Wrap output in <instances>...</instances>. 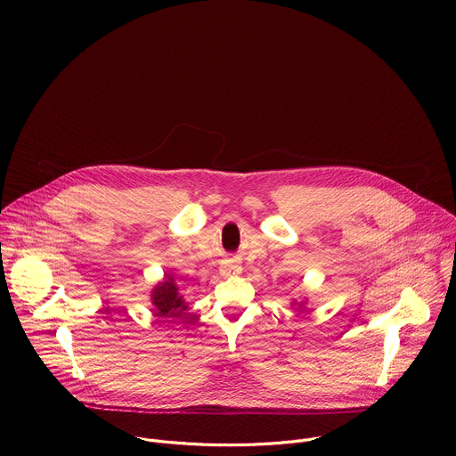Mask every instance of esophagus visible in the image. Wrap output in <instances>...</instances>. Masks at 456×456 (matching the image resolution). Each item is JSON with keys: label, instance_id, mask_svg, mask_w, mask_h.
Returning a JSON list of instances; mask_svg holds the SVG:
<instances>
[{"label": "esophagus", "instance_id": "34e87169", "mask_svg": "<svg viewBox=\"0 0 456 456\" xmlns=\"http://www.w3.org/2000/svg\"><path fill=\"white\" fill-rule=\"evenodd\" d=\"M222 273H224V274H238V273H240V267H238V265H225V267L222 269Z\"/></svg>", "mask_w": 456, "mask_h": 456}]
</instances>
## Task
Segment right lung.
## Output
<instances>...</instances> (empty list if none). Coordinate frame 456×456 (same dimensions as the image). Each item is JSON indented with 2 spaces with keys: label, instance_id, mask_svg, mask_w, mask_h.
<instances>
[{
  "label": "right lung",
  "instance_id": "add662e5",
  "mask_svg": "<svg viewBox=\"0 0 456 456\" xmlns=\"http://www.w3.org/2000/svg\"><path fill=\"white\" fill-rule=\"evenodd\" d=\"M151 301L157 308V315L160 317H180L187 305L178 296V289L171 276H166V281L159 283V287L151 292Z\"/></svg>",
  "mask_w": 456,
  "mask_h": 456
}]
</instances>
